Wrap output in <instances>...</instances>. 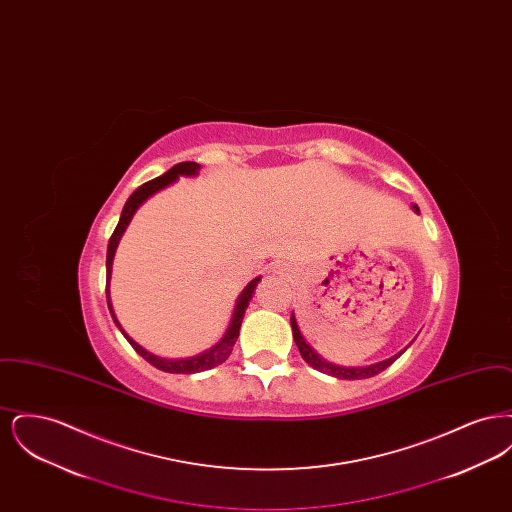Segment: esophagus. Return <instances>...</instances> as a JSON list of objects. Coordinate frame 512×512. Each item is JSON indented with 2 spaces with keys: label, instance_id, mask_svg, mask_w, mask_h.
Wrapping results in <instances>:
<instances>
[{
  "label": "esophagus",
  "instance_id": "esophagus-1",
  "mask_svg": "<svg viewBox=\"0 0 512 512\" xmlns=\"http://www.w3.org/2000/svg\"><path fill=\"white\" fill-rule=\"evenodd\" d=\"M276 268H278V272H280V274H284V270H286L284 265H276Z\"/></svg>",
  "mask_w": 512,
  "mask_h": 512
}]
</instances>
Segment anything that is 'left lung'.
<instances>
[{"label": "left lung", "instance_id": "8db88e82", "mask_svg": "<svg viewBox=\"0 0 512 512\" xmlns=\"http://www.w3.org/2000/svg\"><path fill=\"white\" fill-rule=\"evenodd\" d=\"M413 209L418 213V207H416V205H413ZM290 322H292L293 340H295V345H297V349H299L303 361L309 363L313 368H317L320 372L330 374V376L340 378V380H363V378L376 376V374H380L382 370H386L388 366L393 365V363L405 353V349H407V347H405L401 353L393 355V357L382 361V363H376V365L351 366V368H345V366L332 365V363L324 361V359L318 355L317 351L303 338V334H301V330H299V326H297V320L293 317V313Z\"/></svg>", "mask_w": 512, "mask_h": 512}]
</instances>
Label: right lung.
<instances>
[{
    "instance_id": "obj_1",
    "label": "right lung",
    "mask_w": 512,
    "mask_h": 512,
    "mask_svg": "<svg viewBox=\"0 0 512 512\" xmlns=\"http://www.w3.org/2000/svg\"><path fill=\"white\" fill-rule=\"evenodd\" d=\"M197 171H199V165H197V163H194V161H184V163L174 165L171 171L165 172L163 176H157V178L149 180L146 184H142L134 194L126 199V203H124V207H122L119 224H117V228H115V232H113V236H111V240H109V245H107V263H105V267H107V305H109L111 317L115 320V324L119 326L122 336L130 341V345L134 347V351H136L138 355H142L149 365H153L155 368L163 370V372H171V374H195V372H203V370H209V368H213V366L222 365V363L230 357V353H232V349H234V343H236L238 336H240V326H242V320H244L245 309H247V305H249V301H251V297H253V293H255V288H257V284H259V280H261V276L253 278V280L245 286L244 292L240 293V297H238V301H236V307H234V315H232V320H230V326H228L226 334L222 336V340H220L217 345H213L211 349H207V351H203V353H199V355H195V357H188V359H163V357H157V355L146 351L142 345H138L136 341L132 340V338L122 330L119 320L115 317V311H113V305H111V297H109V280H111L113 257H115L117 245L121 242L122 234H124L128 222L134 217V213L138 211V207L146 201L149 195L157 194L159 190L167 188L169 184L178 180V176H195Z\"/></svg>"
}]
</instances>
